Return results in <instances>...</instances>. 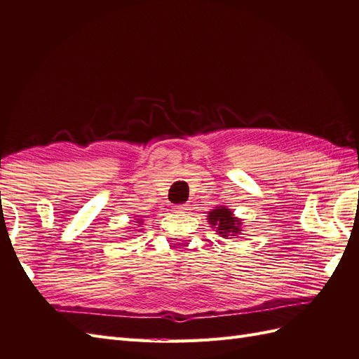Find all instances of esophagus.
I'll return each mask as SVG.
<instances>
[{
  "label": "esophagus",
  "mask_w": 359,
  "mask_h": 359,
  "mask_svg": "<svg viewBox=\"0 0 359 359\" xmlns=\"http://www.w3.org/2000/svg\"><path fill=\"white\" fill-rule=\"evenodd\" d=\"M176 210H179V212H183V210H188V205H179V206H176Z\"/></svg>",
  "instance_id": "34e87169"
}]
</instances>
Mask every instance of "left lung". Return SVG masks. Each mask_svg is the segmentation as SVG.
Listing matches in <instances>:
<instances>
[{"label": "left lung", "instance_id": "obj_1", "mask_svg": "<svg viewBox=\"0 0 359 359\" xmlns=\"http://www.w3.org/2000/svg\"><path fill=\"white\" fill-rule=\"evenodd\" d=\"M208 222L218 232L219 236H236L241 233V219L236 218L231 209L226 206H218L212 209L208 215Z\"/></svg>", "mask_w": 359, "mask_h": 359}]
</instances>
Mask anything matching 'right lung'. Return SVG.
<instances>
[{"label":"right lung","instance_id":"obj_1","mask_svg":"<svg viewBox=\"0 0 359 359\" xmlns=\"http://www.w3.org/2000/svg\"><path fill=\"white\" fill-rule=\"evenodd\" d=\"M140 224H142V223H140Z\"/></svg>","mask_w":359,"mask_h":359}]
</instances>
